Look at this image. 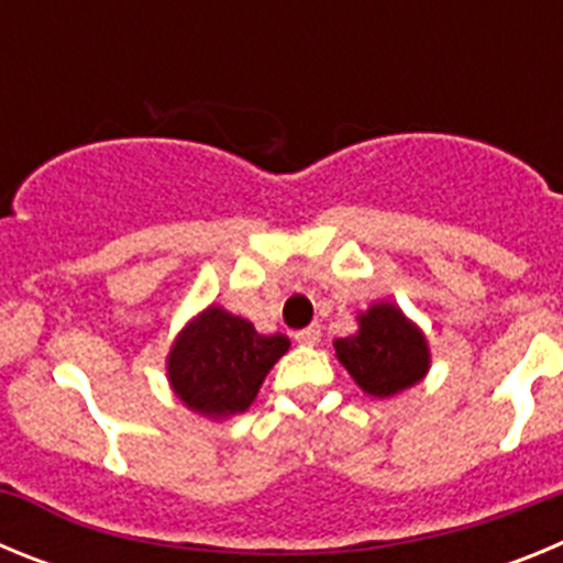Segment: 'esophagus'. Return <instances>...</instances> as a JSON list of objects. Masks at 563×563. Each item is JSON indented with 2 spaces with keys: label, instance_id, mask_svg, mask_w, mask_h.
Segmentation results:
<instances>
[{
  "label": "esophagus",
  "instance_id": "obj_1",
  "mask_svg": "<svg viewBox=\"0 0 563 563\" xmlns=\"http://www.w3.org/2000/svg\"><path fill=\"white\" fill-rule=\"evenodd\" d=\"M296 341L301 343V346H316V343L321 341V330H318V327H307V330L296 332Z\"/></svg>",
  "mask_w": 563,
  "mask_h": 563
}]
</instances>
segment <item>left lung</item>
I'll return each instance as SVG.
<instances>
[{"label": "left lung", "instance_id": "left-lung-1", "mask_svg": "<svg viewBox=\"0 0 563 563\" xmlns=\"http://www.w3.org/2000/svg\"><path fill=\"white\" fill-rule=\"evenodd\" d=\"M357 330L338 338L335 357L352 380L372 397H395L431 369L429 338L391 301H375L357 312Z\"/></svg>", "mask_w": 563, "mask_h": 563}]
</instances>
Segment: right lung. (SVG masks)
I'll return each instance as SVG.
<instances>
[{
	"mask_svg": "<svg viewBox=\"0 0 563 563\" xmlns=\"http://www.w3.org/2000/svg\"><path fill=\"white\" fill-rule=\"evenodd\" d=\"M290 350V338L262 335L242 316L211 305L188 321L166 357V377L177 400L208 420H228L251 409L267 372Z\"/></svg>",
	"mask_w": 563,
	"mask_h": 563,
	"instance_id": "obj_1",
	"label": "right lung"
}]
</instances>
